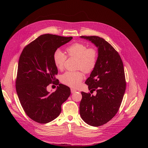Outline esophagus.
Wrapping results in <instances>:
<instances>
[{
	"instance_id": "obj_1",
	"label": "esophagus",
	"mask_w": 148,
	"mask_h": 148,
	"mask_svg": "<svg viewBox=\"0 0 148 148\" xmlns=\"http://www.w3.org/2000/svg\"><path fill=\"white\" fill-rule=\"evenodd\" d=\"M76 92V90H75L73 89V88L71 89V92L72 94H73V93H74V92Z\"/></svg>"
}]
</instances>
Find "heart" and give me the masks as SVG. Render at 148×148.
Returning a JSON list of instances; mask_svg holds the SVG:
<instances>
[{"mask_svg":"<svg viewBox=\"0 0 148 148\" xmlns=\"http://www.w3.org/2000/svg\"><path fill=\"white\" fill-rule=\"evenodd\" d=\"M66 51L69 57L77 58V69L81 70L85 73H91L95 69L98 58L97 50L94 48L81 43H75L68 46ZM54 65L58 70H62L67 59L65 54L60 49L55 50L53 56ZM83 79V74L78 71L75 72L67 71L61 77V82L73 88L77 87Z\"/></svg>","mask_w":148,"mask_h":148,"instance_id":"heart-1","label":"heart"}]
</instances>
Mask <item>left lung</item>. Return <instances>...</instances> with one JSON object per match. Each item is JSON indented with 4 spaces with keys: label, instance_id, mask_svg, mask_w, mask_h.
Returning a JSON list of instances; mask_svg holds the SVG:
<instances>
[{
    "label": "left lung",
    "instance_id": "left-lung-1",
    "mask_svg": "<svg viewBox=\"0 0 148 148\" xmlns=\"http://www.w3.org/2000/svg\"><path fill=\"white\" fill-rule=\"evenodd\" d=\"M98 48L97 64L85 83L95 95L81 92L79 114L82 120L93 126L110 121L117 113L126 89L123 62L118 53L103 38L80 36Z\"/></svg>",
    "mask_w": 148,
    "mask_h": 148
}]
</instances>
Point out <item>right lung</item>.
Masks as SVG:
<instances>
[{
	"label": "right lung",
	"instance_id": "obj_1",
	"mask_svg": "<svg viewBox=\"0 0 148 148\" xmlns=\"http://www.w3.org/2000/svg\"><path fill=\"white\" fill-rule=\"evenodd\" d=\"M72 37L54 34L41 35L28 45L19 58L16 89L21 105L27 115L40 123H49L61 113V105L71 94L70 88L59 84L56 75L58 70L53 54L58 48L69 42ZM58 85L53 93L47 87Z\"/></svg>",
	"mask_w": 148,
	"mask_h": 148
}]
</instances>
